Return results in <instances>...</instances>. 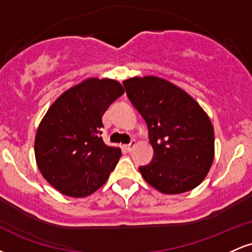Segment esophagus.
Segmentation results:
<instances>
[{
	"label": "esophagus",
	"instance_id": "34e87169",
	"mask_svg": "<svg viewBox=\"0 0 252 252\" xmlns=\"http://www.w3.org/2000/svg\"><path fill=\"white\" fill-rule=\"evenodd\" d=\"M135 146H136V141L132 140L129 144H126V146H124V148L128 150V152H131V150L135 148Z\"/></svg>",
	"mask_w": 252,
	"mask_h": 252
}]
</instances>
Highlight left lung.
<instances>
[{
	"label": "left lung",
	"mask_w": 252,
	"mask_h": 252,
	"mask_svg": "<svg viewBox=\"0 0 252 252\" xmlns=\"http://www.w3.org/2000/svg\"><path fill=\"white\" fill-rule=\"evenodd\" d=\"M126 94L148 126L152 162L138 167L143 179L164 194L195 189L215 158V131L206 112L187 92L162 78L123 82Z\"/></svg>",
	"instance_id": "1"
}]
</instances>
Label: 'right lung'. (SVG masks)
I'll list each match as a JSON object with an SVG mask.
<instances>
[{"label":"right lung","instance_id":"obj_1","mask_svg":"<svg viewBox=\"0 0 252 252\" xmlns=\"http://www.w3.org/2000/svg\"><path fill=\"white\" fill-rule=\"evenodd\" d=\"M123 94L116 80L88 78L58 97L43 116L34 143L36 164L62 194L83 198L108 181L122 153L100 137L102 117Z\"/></svg>","mask_w":252,"mask_h":252}]
</instances>
